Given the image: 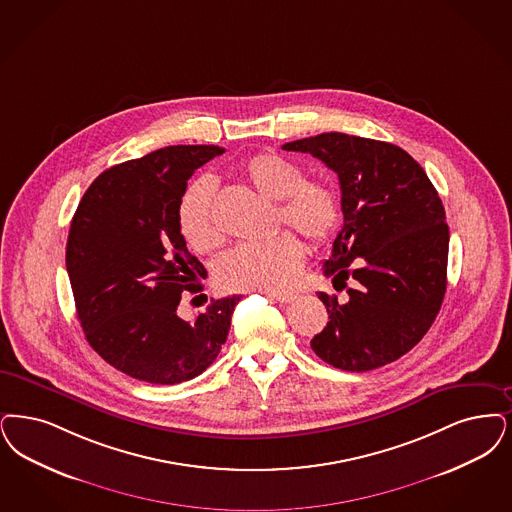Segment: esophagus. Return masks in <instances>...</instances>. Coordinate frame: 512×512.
<instances>
[{
  "label": "esophagus",
  "mask_w": 512,
  "mask_h": 512,
  "mask_svg": "<svg viewBox=\"0 0 512 512\" xmlns=\"http://www.w3.org/2000/svg\"><path fill=\"white\" fill-rule=\"evenodd\" d=\"M266 295L272 297V299H276V301L282 303V305H289V303H293V301L297 299L295 293H266Z\"/></svg>",
  "instance_id": "obj_1"
}]
</instances>
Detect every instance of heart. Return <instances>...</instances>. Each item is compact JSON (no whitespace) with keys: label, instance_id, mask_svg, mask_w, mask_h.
<instances>
[{"label":"heart","instance_id":"b5f03b06","mask_svg":"<svg viewBox=\"0 0 512 512\" xmlns=\"http://www.w3.org/2000/svg\"><path fill=\"white\" fill-rule=\"evenodd\" d=\"M244 175L263 196L278 202V223H286L308 242L320 244L337 221V200L331 188L276 154H257L244 164ZM177 223L184 242L198 251L219 244L221 230L215 217V181L202 177L184 190L177 205ZM305 251L297 236L282 230L263 242H249L226 251L217 263V278L228 289L282 291L291 286Z\"/></svg>","mask_w":512,"mask_h":512}]
</instances>
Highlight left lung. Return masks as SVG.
<instances>
[{
	"mask_svg": "<svg viewBox=\"0 0 512 512\" xmlns=\"http://www.w3.org/2000/svg\"><path fill=\"white\" fill-rule=\"evenodd\" d=\"M333 169L345 225L324 274L347 297L318 293L329 322L310 341L333 368L369 371L404 356L429 331L446 293L450 230L436 188L394 144L322 133L282 146Z\"/></svg>",
	"mask_w": 512,
	"mask_h": 512,
	"instance_id": "obj_1",
	"label": "left lung"
}]
</instances>
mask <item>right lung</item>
<instances>
[{
	"mask_svg": "<svg viewBox=\"0 0 512 512\" xmlns=\"http://www.w3.org/2000/svg\"><path fill=\"white\" fill-rule=\"evenodd\" d=\"M225 148L177 144L103 171L85 190L66 270L87 343L112 368L152 385L198 377L225 345L238 295L192 320L177 314L204 265L186 249L177 205L186 181Z\"/></svg>",
	"mask_w": 512,
	"mask_h": 512,
	"instance_id": "right-lung-1",
	"label": "right lung"
}]
</instances>
